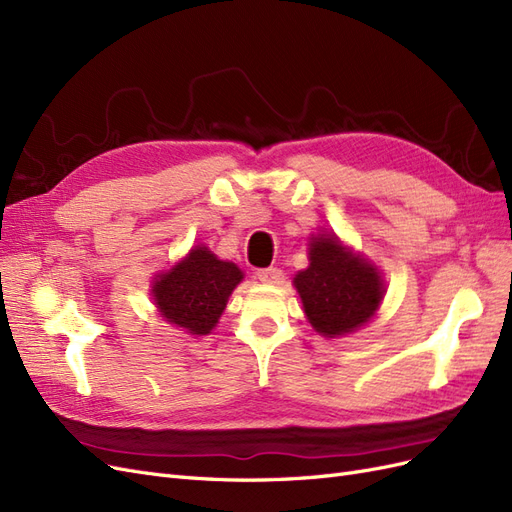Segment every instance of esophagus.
Listing matches in <instances>:
<instances>
[{"mask_svg": "<svg viewBox=\"0 0 512 512\" xmlns=\"http://www.w3.org/2000/svg\"><path fill=\"white\" fill-rule=\"evenodd\" d=\"M256 277H258L260 282H265V284H275V282H280L282 271H280V269H275V267L258 269V271H256Z\"/></svg>", "mask_w": 512, "mask_h": 512, "instance_id": "esophagus-1", "label": "esophagus"}]
</instances>
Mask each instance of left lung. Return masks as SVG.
I'll return each mask as SVG.
<instances>
[{
    "mask_svg": "<svg viewBox=\"0 0 512 512\" xmlns=\"http://www.w3.org/2000/svg\"><path fill=\"white\" fill-rule=\"evenodd\" d=\"M294 286L312 327L327 337L359 329L384 292L378 271L329 235L309 243V267L294 277Z\"/></svg>",
    "mask_w": 512,
    "mask_h": 512,
    "instance_id": "left-lung-1",
    "label": "left lung"
}]
</instances>
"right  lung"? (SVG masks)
Returning <instances> with one entry per match:
<instances>
[{
  "mask_svg": "<svg viewBox=\"0 0 512 512\" xmlns=\"http://www.w3.org/2000/svg\"><path fill=\"white\" fill-rule=\"evenodd\" d=\"M241 280L243 273L237 265L218 260L207 247H196L179 265L158 275L153 299L166 322L192 335H207Z\"/></svg>",
  "mask_w": 512,
  "mask_h": 512,
  "instance_id": "1",
  "label": "right lung"
}]
</instances>
